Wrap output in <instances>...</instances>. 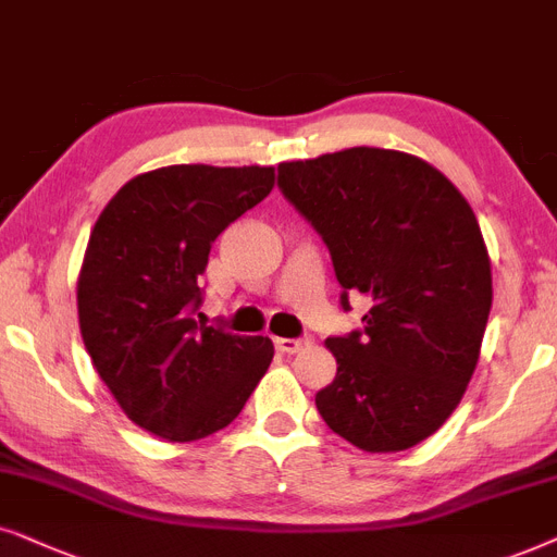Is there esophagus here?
Here are the masks:
<instances>
[{
	"instance_id": "34e87169",
	"label": "esophagus",
	"mask_w": 557,
	"mask_h": 557,
	"mask_svg": "<svg viewBox=\"0 0 557 557\" xmlns=\"http://www.w3.org/2000/svg\"><path fill=\"white\" fill-rule=\"evenodd\" d=\"M310 344V336H300V338H274V346H277V351L283 354H298L302 346Z\"/></svg>"
}]
</instances>
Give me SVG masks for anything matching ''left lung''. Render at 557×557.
<instances>
[{
	"instance_id": "1",
	"label": "left lung",
	"mask_w": 557,
	"mask_h": 557,
	"mask_svg": "<svg viewBox=\"0 0 557 557\" xmlns=\"http://www.w3.org/2000/svg\"><path fill=\"white\" fill-rule=\"evenodd\" d=\"M277 188L329 247L361 329L325 338L336 376L315 395L333 433L372 454L418 446L461 403L479 361L492 264L471 206L412 154L351 147L283 162Z\"/></svg>"
}]
</instances>
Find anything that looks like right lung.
<instances>
[{"mask_svg": "<svg viewBox=\"0 0 557 557\" xmlns=\"http://www.w3.org/2000/svg\"><path fill=\"white\" fill-rule=\"evenodd\" d=\"M272 185L274 168L168 165L132 177L96 221L78 277L81 336L119 407L160 438L226 428L270 367V338L196 313L211 244Z\"/></svg>", "mask_w": 557, "mask_h": 557, "instance_id": "1", "label": "right lung"}]
</instances>
